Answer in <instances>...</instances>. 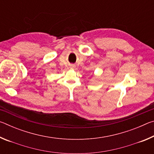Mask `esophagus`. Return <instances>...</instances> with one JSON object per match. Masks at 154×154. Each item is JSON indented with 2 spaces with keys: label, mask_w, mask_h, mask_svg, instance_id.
Returning a JSON list of instances; mask_svg holds the SVG:
<instances>
[{
  "label": "esophagus",
  "mask_w": 154,
  "mask_h": 154,
  "mask_svg": "<svg viewBox=\"0 0 154 154\" xmlns=\"http://www.w3.org/2000/svg\"><path fill=\"white\" fill-rule=\"evenodd\" d=\"M74 66H74V65H72V68H73Z\"/></svg>",
  "instance_id": "1"
}]
</instances>
